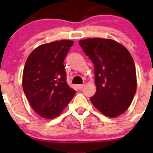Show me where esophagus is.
<instances>
[{
    "instance_id": "34e87169",
    "label": "esophagus",
    "mask_w": 153,
    "mask_h": 153,
    "mask_svg": "<svg viewBox=\"0 0 153 153\" xmlns=\"http://www.w3.org/2000/svg\"><path fill=\"white\" fill-rule=\"evenodd\" d=\"M77 87H78V88L79 90H81L82 88L84 87V84H82V85H77Z\"/></svg>"
}]
</instances>
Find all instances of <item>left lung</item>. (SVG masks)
I'll use <instances>...</instances> for the list:
<instances>
[{"label":"left lung","instance_id":"8db88e82","mask_svg":"<svg viewBox=\"0 0 153 153\" xmlns=\"http://www.w3.org/2000/svg\"><path fill=\"white\" fill-rule=\"evenodd\" d=\"M79 45L94 65L96 92L91 97L94 106L113 118L130 106L137 90L132 57L123 45L109 39L91 38Z\"/></svg>","mask_w":153,"mask_h":153}]
</instances>
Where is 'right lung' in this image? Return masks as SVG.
<instances>
[{"label": "right lung", "instance_id": "1", "mask_svg": "<svg viewBox=\"0 0 153 153\" xmlns=\"http://www.w3.org/2000/svg\"><path fill=\"white\" fill-rule=\"evenodd\" d=\"M74 42L60 40L39 46L29 54L23 73V89L31 107L43 118L57 117L75 91L66 81L63 62Z\"/></svg>", "mask_w": 153, "mask_h": 153}]
</instances>
